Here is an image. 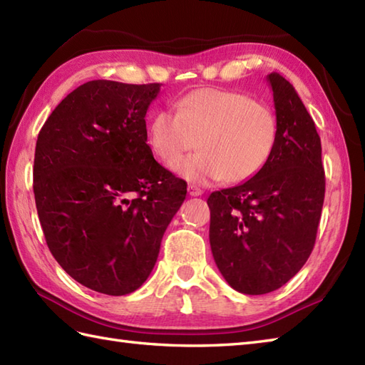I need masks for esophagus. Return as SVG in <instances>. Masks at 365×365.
Segmentation results:
<instances>
[{
    "mask_svg": "<svg viewBox=\"0 0 365 365\" xmlns=\"http://www.w3.org/2000/svg\"><path fill=\"white\" fill-rule=\"evenodd\" d=\"M188 195L190 196H202L204 191L199 187H196V185H188Z\"/></svg>",
    "mask_w": 365,
    "mask_h": 365,
    "instance_id": "34e87169",
    "label": "esophagus"
}]
</instances>
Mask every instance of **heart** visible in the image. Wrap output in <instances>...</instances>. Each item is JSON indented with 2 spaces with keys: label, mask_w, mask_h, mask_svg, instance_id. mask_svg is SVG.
Here are the masks:
<instances>
[{
  "label": "heart",
  "mask_w": 365,
  "mask_h": 365,
  "mask_svg": "<svg viewBox=\"0 0 365 365\" xmlns=\"http://www.w3.org/2000/svg\"><path fill=\"white\" fill-rule=\"evenodd\" d=\"M277 135V115L268 103L243 92L204 88L178 98L175 113L155 114L147 143L170 166L199 140L203 152L177 163L175 173L200 185L222 178L240 183L267 165Z\"/></svg>",
  "instance_id": "1"
}]
</instances>
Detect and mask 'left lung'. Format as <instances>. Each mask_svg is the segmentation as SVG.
Listing matches in <instances>:
<instances>
[{
	"instance_id": "obj_1",
	"label": "left lung",
	"mask_w": 365,
	"mask_h": 365,
	"mask_svg": "<svg viewBox=\"0 0 365 365\" xmlns=\"http://www.w3.org/2000/svg\"><path fill=\"white\" fill-rule=\"evenodd\" d=\"M267 80L279 123L273 153L250 180L207 199L215 263L245 294L274 292L302 268L324 200L322 143L311 114L282 75Z\"/></svg>"
}]
</instances>
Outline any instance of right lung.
Returning a JSON list of instances; mask_svg holds the SVG:
<instances>
[{
    "label": "right lung",
    "mask_w": 365,
    "mask_h": 365,
    "mask_svg": "<svg viewBox=\"0 0 365 365\" xmlns=\"http://www.w3.org/2000/svg\"><path fill=\"white\" fill-rule=\"evenodd\" d=\"M161 84L94 80L46 119L34 153V197L48 250L98 293L139 289L187 196L147 144L145 113Z\"/></svg>",
    "instance_id": "right-lung-1"
}]
</instances>
